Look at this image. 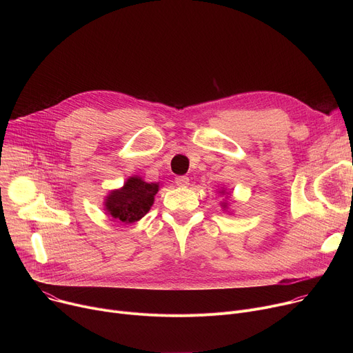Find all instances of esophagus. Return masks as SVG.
Instances as JSON below:
<instances>
[{"instance_id":"obj_1","label":"esophagus","mask_w":353,"mask_h":353,"mask_svg":"<svg viewBox=\"0 0 353 353\" xmlns=\"http://www.w3.org/2000/svg\"><path fill=\"white\" fill-rule=\"evenodd\" d=\"M174 181H176V184H177L179 187H187V185L190 184V179H188L187 176H177V177L174 179Z\"/></svg>"}]
</instances>
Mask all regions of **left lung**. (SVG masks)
<instances>
[{
	"mask_svg": "<svg viewBox=\"0 0 353 353\" xmlns=\"http://www.w3.org/2000/svg\"><path fill=\"white\" fill-rule=\"evenodd\" d=\"M219 192H221V194H228L225 190H221ZM222 207H223V210H225V208H228V203H226V201H225V203L222 204Z\"/></svg>",
	"mask_w": 353,
	"mask_h": 353,
	"instance_id": "left-lung-1",
	"label": "left lung"
}]
</instances>
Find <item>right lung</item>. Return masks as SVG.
I'll list each match as a JSON object with an SVG mask.
<instances>
[{
	"mask_svg": "<svg viewBox=\"0 0 353 353\" xmlns=\"http://www.w3.org/2000/svg\"><path fill=\"white\" fill-rule=\"evenodd\" d=\"M159 183H146L141 177H130L119 190H113L105 201V211L117 222L134 223L143 218L154 205Z\"/></svg>",
	"mask_w": 353,
	"mask_h": 353,
	"instance_id": "add662e5",
	"label": "right lung"
}]
</instances>
